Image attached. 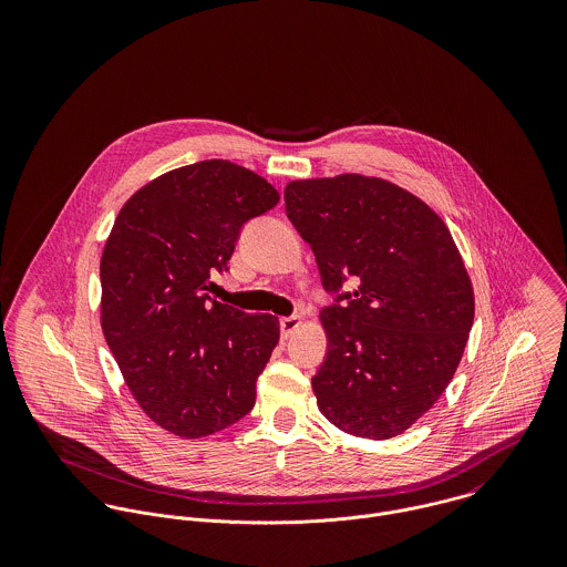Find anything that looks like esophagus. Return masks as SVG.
I'll return each mask as SVG.
<instances>
[{
	"mask_svg": "<svg viewBox=\"0 0 567 567\" xmlns=\"http://www.w3.org/2000/svg\"><path fill=\"white\" fill-rule=\"evenodd\" d=\"M299 324H301V317H299V315L284 317V319L279 321V327H281V338H284V340H286V338H290V336H292V331H295Z\"/></svg>",
	"mask_w": 567,
	"mask_h": 567,
	"instance_id": "34e87169",
	"label": "esophagus"
}]
</instances>
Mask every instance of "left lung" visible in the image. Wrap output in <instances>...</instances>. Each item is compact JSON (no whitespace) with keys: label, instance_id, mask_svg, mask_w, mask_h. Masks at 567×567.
<instances>
[{"label":"left lung","instance_id":"8db88e82","mask_svg":"<svg viewBox=\"0 0 567 567\" xmlns=\"http://www.w3.org/2000/svg\"><path fill=\"white\" fill-rule=\"evenodd\" d=\"M284 198L333 295L321 312L327 355L312 378L319 408L347 434L398 436L447 389L474 323L452 234L423 200L382 178L292 181Z\"/></svg>","mask_w":567,"mask_h":567}]
</instances>
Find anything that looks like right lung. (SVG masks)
<instances>
[{"label": "right lung", "instance_id": "1", "mask_svg": "<svg viewBox=\"0 0 567 567\" xmlns=\"http://www.w3.org/2000/svg\"><path fill=\"white\" fill-rule=\"evenodd\" d=\"M279 203L255 172L223 159L172 169L122 207L100 259L102 331L142 410L200 439L240 421L279 342L272 315L212 299L244 225Z\"/></svg>", "mask_w": 567, "mask_h": 567}]
</instances>
